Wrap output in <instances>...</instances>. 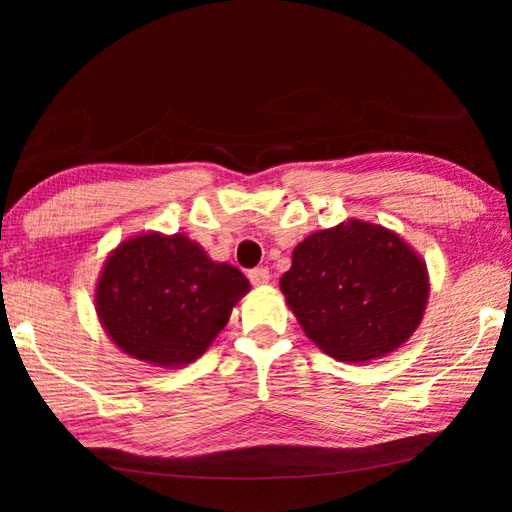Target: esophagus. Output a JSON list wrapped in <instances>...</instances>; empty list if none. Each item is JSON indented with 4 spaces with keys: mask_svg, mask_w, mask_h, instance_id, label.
Returning <instances> with one entry per match:
<instances>
[{
    "mask_svg": "<svg viewBox=\"0 0 512 512\" xmlns=\"http://www.w3.org/2000/svg\"><path fill=\"white\" fill-rule=\"evenodd\" d=\"M248 279H250V284H253V286H264V284H268V281H270L268 268H255V270H250Z\"/></svg>",
    "mask_w": 512,
    "mask_h": 512,
    "instance_id": "34e87169",
    "label": "esophagus"
}]
</instances>
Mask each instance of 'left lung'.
Masks as SVG:
<instances>
[{"mask_svg":"<svg viewBox=\"0 0 512 512\" xmlns=\"http://www.w3.org/2000/svg\"><path fill=\"white\" fill-rule=\"evenodd\" d=\"M279 288L314 345L336 361L367 363L416 332L429 273L398 233L347 220L299 242Z\"/></svg>","mask_w":512,"mask_h":512,"instance_id":"left-lung-1","label":"left lung"}]
</instances>
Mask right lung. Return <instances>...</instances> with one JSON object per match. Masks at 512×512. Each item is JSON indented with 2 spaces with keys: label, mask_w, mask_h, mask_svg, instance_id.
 I'll list each match as a JSON object with an SVG mask.
<instances>
[{
  "label": "right lung",
  "mask_w": 512,
  "mask_h": 512,
  "mask_svg": "<svg viewBox=\"0 0 512 512\" xmlns=\"http://www.w3.org/2000/svg\"><path fill=\"white\" fill-rule=\"evenodd\" d=\"M248 290L235 266L213 262L184 233L149 231L127 237L105 259L94 306L118 350L173 369L209 350Z\"/></svg>",
  "instance_id": "right-lung-1"
}]
</instances>
